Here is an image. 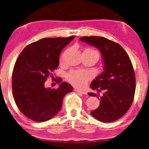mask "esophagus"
<instances>
[{
  "instance_id": "esophagus-1",
  "label": "esophagus",
  "mask_w": 149,
  "mask_h": 149,
  "mask_svg": "<svg viewBox=\"0 0 149 149\" xmlns=\"http://www.w3.org/2000/svg\"><path fill=\"white\" fill-rule=\"evenodd\" d=\"M75 91H77V93H82V94H87V92L85 91H81V90H79V89H74Z\"/></svg>"
}]
</instances>
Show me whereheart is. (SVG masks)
Returning a JSON list of instances; mask_svg holds the SVG:
<instances>
[{
  "instance_id": "obj_1",
  "label": "heart",
  "mask_w": 149,
  "mask_h": 149,
  "mask_svg": "<svg viewBox=\"0 0 149 149\" xmlns=\"http://www.w3.org/2000/svg\"><path fill=\"white\" fill-rule=\"evenodd\" d=\"M89 52H90L96 56V58L98 60L99 54L95 50L91 49H86ZM64 55H63L62 58ZM67 79L72 85L74 87H79V88H82L84 87L88 82V81L91 78V75L87 71L81 70H72L67 74Z\"/></svg>"
}]
</instances>
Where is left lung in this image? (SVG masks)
<instances>
[{
    "label": "left lung",
    "instance_id": "left-lung-1",
    "mask_svg": "<svg viewBox=\"0 0 149 149\" xmlns=\"http://www.w3.org/2000/svg\"><path fill=\"white\" fill-rule=\"evenodd\" d=\"M81 41L100 51L104 72L91 82L90 87L103 91L97 109L91 111L93 117L102 122L115 121L127 113L133 102L136 90L135 72L127 53L119 44L102 36H83ZM91 96H97L89 93Z\"/></svg>",
    "mask_w": 149,
    "mask_h": 149
}]
</instances>
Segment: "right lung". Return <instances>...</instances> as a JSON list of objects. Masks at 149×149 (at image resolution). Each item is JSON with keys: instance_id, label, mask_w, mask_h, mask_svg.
Masks as SVG:
<instances>
[{"instance_id": "obj_1", "label": "right lung", "mask_w": 149, "mask_h": 149, "mask_svg": "<svg viewBox=\"0 0 149 149\" xmlns=\"http://www.w3.org/2000/svg\"><path fill=\"white\" fill-rule=\"evenodd\" d=\"M74 37L42 38L26 46L16 60L12 91L16 105L28 119L36 122L52 119L62 108L64 95L72 91L66 82L57 89L45 88V82L58 68L62 50Z\"/></svg>"}]
</instances>
